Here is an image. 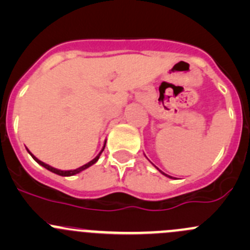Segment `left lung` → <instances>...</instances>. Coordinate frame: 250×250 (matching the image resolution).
<instances>
[{
  "label": "left lung",
  "mask_w": 250,
  "mask_h": 250,
  "mask_svg": "<svg viewBox=\"0 0 250 250\" xmlns=\"http://www.w3.org/2000/svg\"><path fill=\"white\" fill-rule=\"evenodd\" d=\"M155 167H156V166H155ZM156 168H157V167H156ZM157 169H158V168H157ZM158 170H160V169H158ZM160 172H161V173H162V174H163V175L168 176V178H172V176H169V175H168V174H165V173H163V172H162V170H160Z\"/></svg>",
  "instance_id": "left-lung-1"
}]
</instances>
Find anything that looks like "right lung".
Listing matches in <instances>:
<instances>
[{
    "mask_svg": "<svg viewBox=\"0 0 250 250\" xmlns=\"http://www.w3.org/2000/svg\"><path fill=\"white\" fill-rule=\"evenodd\" d=\"M105 144H106V141H105V143H104V146H103L102 151H100V152L98 153L97 157L93 158V160L90 161V162H88V163H85V165H83L82 167L76 168V169H71V170H62V169H57V168L52 167V166H49V165H47V163H44V162H42V161H40L39 158L35 157V156L32 155V153L30 152L29 150H27V148H26V150H27V152H29L30 155H31V157L34 158V160L36 161V162L39 163L40 166H42V167H44V168H46V169L49 170V172H52V173H54V174H58V175H62V176H71V175H75V174H78L80 172H82V170L87 169V168H89L90 166H93V165H94V163H97V161L99 160L100 155H102V152H103V151H104V148H105Z\"/></svg>",
    "mask_w": 250,
    "mask_h": 250,
    "instance_id": "add662e5",
    "label": "right lung"
}]
</instances>
